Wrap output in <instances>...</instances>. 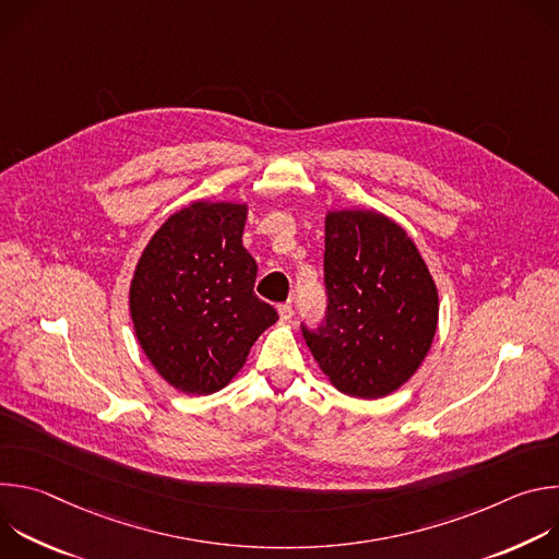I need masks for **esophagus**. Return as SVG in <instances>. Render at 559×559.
Listing matches in <instances>:
<instances>
[{"mask_svg": "<svg viewBox=\"0 0 559 559\" xmlns=\"http://www.w3.org/2000/svg\"><path fill=\"white\" fill-rule=\"evenodd\" d=\"M276 309H278V318H281V323H289V321H292V316H294V309H292V305L283 302V305H278Z\"/></svg>", "mask_w": 559, "mask_h": 559, "instance_id": "esophagus-1", "label": "esophagus"}]
</instances>
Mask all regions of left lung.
Listing matches in <instances>:
<instances>
[{"instance_id":"obj_1","label":"left lung","mask_w":559,"mask_h":559,"mask_svg":"<svg viewBox=\"0 0 559 559\" xmlns=\"http://www.w3.org/2000/svg\"><path fill=\"white\" fill-rule=\"evenodd\" d=\"M328 313L302 336L330 382L376 401L423 365L438 330V289L409 234L373 210L325 218Z\"/></svg>"}]
</instances>
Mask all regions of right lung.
<instances>
[{"label": "right lung", "mask_w": 559, "mask_h": 559, "mask_svg": "<svg viewBox=\"0 0 559 559\" xmlns=\"http://www.w3.org/2000/svg\"><path fill=\"white\" fill-rule=\"evenodd\" d=\"M246 218V203L194 201L154 231L136 263V341L158 376L183 393L207 395L229 384L278 321L254 294L259 267L243 248Z\"/></svg>", "instance_id": "right-lung-1"}]
</instances>
